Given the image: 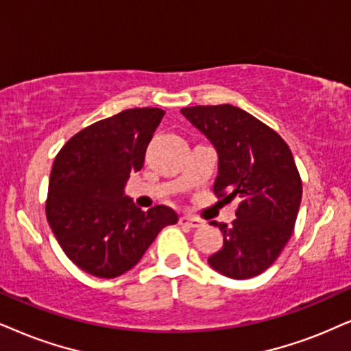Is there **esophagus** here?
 <instances>
[{
    "label": "esophagus",
    "mask_w": 351,
    "mask_h": 351,
    "mask_svg": "<svg viewBox=\"0 0 351 351\" xmlns=\"http://www.w3.org/2000/svg\"><path fill=\"white\" fill-rule=\"evenodd\" d=\"M180 223L184 225V227H189V228H199L202 227V221L194 219V217H188V215H183L180 217Z\"/></svg>",
    "instance_id": "1"
}]
</instances>
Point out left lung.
I'll list each match as a JSON object with an SVG mask.
<instances>
[{"label":"left lung","instance_id":"8db88e82","mask_svg":"<svg viewBox=\"0 0 351 351\" xmlns=\"http://www.w3.org/2000/svg\"><path fill=\"white\" fill-rule=\"evenodd\" d=\"M181 113L219 155L214 193L227 202L239 201L232 227L210 221L223 233V246L208 257V265L237 280L256 277L280 256L298 217L303 186L291 150L238 106H186Z\"/></svg>","mask_w":351,"mask_h":351}]
</instances>
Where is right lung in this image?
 Returning <instances> with one entry per match:
<instances>
[{"label": "right lung", "mask_w": 351, "mask_h": 351, "mask_svg": "<svg viewBox=\"0 0 351 351\" xmlns=\"http://www.w3.org/2000/svg\"><path fill=\"white\" fill-rule=\"evenodd\" d=\"M165 112L131 108L77 132L53 163L47 219L64 254L84 272L114 278L134 267L178 215L167 206L141 210L124 196L130 175Z\"/></svg>", "instance_id": "1"}]
</instances>
